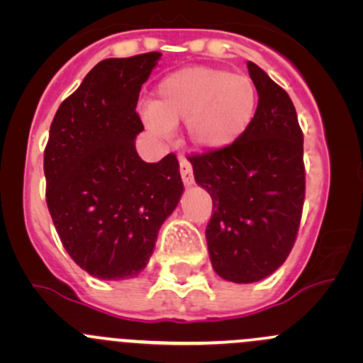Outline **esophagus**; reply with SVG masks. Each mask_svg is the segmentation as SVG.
I'll return each mask as SVG.
<instances>
[{
    "instance_id": "1",
    "label": "esophagus",
    "mask_w": 363,
    "mask_h": 363,
    "mask_svg": "<svg viewBox=\"0 0 363 363\" xmlns=\"http://www.w3.org/2000/svg\"><path fill=\"white\" fill-rule=\"evenodd\" d=\"M179 168H181V175H182V181H184V184H188V186L193 184V181H195V179H193L191 163L181 156V160H179Z\"/></svg>"
}]
</instances>
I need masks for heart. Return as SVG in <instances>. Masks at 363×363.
<instances>
[{
	"mask_svg": "<svg viewBox=\"0 0 363 363\" xmlns=\"http://www.w3.org/2000/svg\"><path fill=\"white\" fill-rule=\"evenodd\" d=\"M256 105L258 91L246 73L189 67L161 80L145 121L158 133L186 123L193 145L203 151H221L250 130Z\"/></svg>",
	"mask_w": 363,
	"mask_h": 363,
	"instance_id": "b5f03b06",
	"label": "heart"
}]
</instances>
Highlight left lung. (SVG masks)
Returning a JSON list of instances; mask_svg holds the SVG:
<instances>
[{
	"label": "left lung",
	"mask_w": 363,
	"mask_h": 363,
	"mask_svg": "<svg viewBox=\"0 0 363 363\" xmlns=\"http://www.w3.org/2000/svg\"><path fill=\"white\" fill-rule=\"evenodd\" d=\"M258 91L250 130L221 151L191 155L195 181L212 199L207 237L212 269L255 283L286 262L306 199L303 135L286 91L247 63Z\"/></svg>",
	"instance_id": "1"
}]
</instances>
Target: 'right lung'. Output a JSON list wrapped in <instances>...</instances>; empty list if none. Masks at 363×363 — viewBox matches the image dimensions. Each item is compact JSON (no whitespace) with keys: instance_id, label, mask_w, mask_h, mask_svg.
<instances>
[{"instance_id":"obj_1","label":"right lung","mask_w":363,"mask_h":363,"mask_svg":"<svg viewBox=\"0 0 363 363\" xmlns=\"http://www.w3.org/2000/svg\"><path fill=\"white\" fill-rule=\"evenodd\" d=\"M160 52L105 60L60 105L43 152L45 199L73 262L100 279L145 269L160 226L184 191L174 152L145 163L140 87Z\"/></svg>"}]
</instances>
